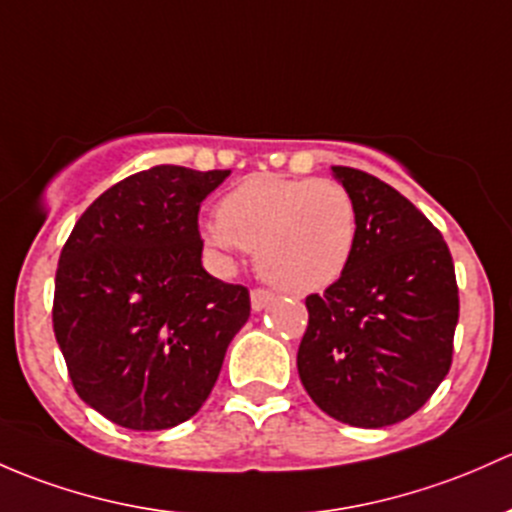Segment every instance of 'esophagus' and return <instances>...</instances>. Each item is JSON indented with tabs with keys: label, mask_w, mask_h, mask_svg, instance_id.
I'll return each instance as SVG.
<instances>
[{
	"label": "esophagus",
	"mask_w": 512,
	"mask_h": 512,
	"mask_svg": "<svg viewBox=\"0 0 512 512\" xmlns=\"http://www.w3.org/2000/svg\"><path fill=\"white\" fill-rule=\"evenodd\" d=\"M250 301H252V309L255 311H262L265 306H270L274 301V294L267 292V289H252L250 294Z\"/></svg>",
	"instance_id": "esophagus-1"
}]
</instances>
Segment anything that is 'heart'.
<instances>
[{"label":"heart","mask_w":512,"mask_h":512,"mask_svg":"<svg viewBox=\"0 0 512 512\" xmlns=\"http://www.w3.org/2000/svg\"><path fill=\"white\" fill-rule=\"evenodd\" d=\"M215 255L255 250L267 282L292 294L331 287L351 262L358 211L351 193L328 179L250 176L230 188L201 230Z\"/></svg>","instance_id":"heart-1"}]
</instances>
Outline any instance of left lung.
Here are the masks:
<instances>
[{
  "label": "left lung",
  "mask_w": 512,
  "mask_h": 512,
  "mask_svg": "<svg viewBox=\"0 0 512 512\" xmlns=\"http://www.w3.org/2000/svg\"><path fill=\"white\" fill-rule=\"evenodd\" d=\"M358 211L346 272L309 294L301 385L328 417L378 429L402 422L451 368L459 287L444 238L385 181L331 166Z\"/></svg>",
  "instance_id": "obj_1"
}]
</instances>
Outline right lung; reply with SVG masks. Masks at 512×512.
I'll use <instances>...</instances> for the list:
<instances>
[{"label": "right lung", "mask_w": 512, "mask_h": 512, "mask_svg": "<svg viewBox=\"0 0 512 512\" xmlns=\"http://www.w3.org/2000/svg\"><path fill=\"white\" fill-rule=\"evenodd\" d=\"M230 171L161 164L95 198L61 250L53 333L85 405L120 427L186 422L250 319V292L203 270L198 211Z\"/></svg>", "instance_id": "obj_1"}]
</instances>
